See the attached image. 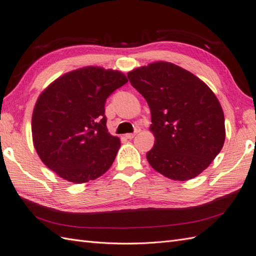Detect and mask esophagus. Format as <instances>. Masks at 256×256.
Instances as JSON below:
<instances>
[{
  "instance_id": "esophagus-1",
  "label": "esophagus",
  "mask_w": 256,
  "mask_h": 256,
  "mask_svg": "<svg viewBox=\"0 0 256 256\" xmlns=\"http://www.w3.org/2000/svg\"><path fill=\"white\" fill-rule=\"evenodd\" d=\"M140 132V128H136L134 133L126 134V138H128V140H132V138H135V135H136V134H138Z\"/></svg>"
}]
</instances>
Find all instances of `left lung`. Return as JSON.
Here are the masks:
<instances>
[{"label":"left lung","mask_w":256,"mask_h":256,"mask_svg":"<svg viewBox=\"0 0 256 256\" xmlns=\"http://www.w3.org/2000/svg\"><path fill=\"white\" fill-rule=\"evenodd\" d=\"M147 101L155 145L146 154L152 167L174 181L202 174L226 138L220 104L205 82L178 65L158 61L128 73Z\"/></svg>","instance_id":"left-lung-1"}]
</instances>
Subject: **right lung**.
Instances as JSON below:
<instances>
[{"label":"right lung","instance_id":"1","mask_svg":"<svg viewBox=\"0 0 256 256\" xmlns=\"http://www.w3.org/2000/svg\"><path fill=\"white\" fill-rule=\"evenodd\" d=\"M128 82L120 70L86 66L40 94L32 118L34 150L48 168L76 184L106 174L121 146L106 128V100Z\"/></svg>","mask_w":256,"mask_h":256}]
</instances>
